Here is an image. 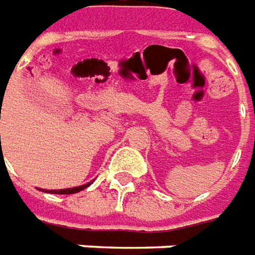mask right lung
I'll use <instances>...</instances> for the list:
<instances>
[{"label":"right lung","instance_id":"right-lung-1","mask_svg":"<svg viewBox=\"0 0 255 255\" xmlns=\"http://www.w3.org/2000/svg\"><path fill=\"white\" fill-rule=\"evenodd\" d=\"M93 182H89L87 184H83V186H79V187H73V189H64V190H51L50 193L52 194H75V193H79V191L84 190L86 187H89ZM47 191V190H44ZM48 193V191H47Z\"/></svg>","mask_w":255,"mask_h":255}]
</instances>
